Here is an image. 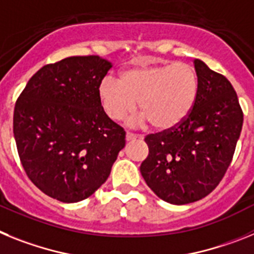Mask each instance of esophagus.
<instances>
[{
    "mask_svg": "<svg viewBox=\"0 0 254 254\" xmlns=\"http://www.w3.org/2000/svg\"><path fill=\"white\" fill-rule=\"evenodd\" d=\"M125 138H127V142H130V140H135L139 138V135L138 134H134V133H130V131H127V135H125Z\"/></svg>",
    "mask_w": 254,
    "mask_h": 254,
    "instance_id": "1",
    "label": "esophagus"
}]
</instances>
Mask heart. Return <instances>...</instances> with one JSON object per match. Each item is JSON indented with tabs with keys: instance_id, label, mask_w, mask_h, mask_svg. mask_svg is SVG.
Returning <instances> with one entry per match:
<instances>
[{
	"instance_id": "obj_1",
	"label": "heart",
	"mask_w": 254,
	"mask_h": 254,
	"mask_svg": "<svg viewBox=\"0 0 254 254\" xmlns=\"http://www.w3.org/2000/svg\"><path fill=\"white\" fill-rule=\"evenodd\" d=\"M198 92V75L188 64L134 66L121 72L120 80L106 76L98 84V98L110 119L123 120L139 102L143 114L134 121H149L160 131L174 129L188 118Z\"/></svg>"
}]
</instances>
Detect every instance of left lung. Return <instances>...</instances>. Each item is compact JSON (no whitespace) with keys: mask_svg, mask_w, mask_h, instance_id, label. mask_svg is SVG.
Returning <instances> with one entry per match:
<instances>
[{"mask_svg":"<svg viewBox=\"0 0 254 254\" xmlns=\"http://www.w3.org/2000/svg\"><path fill=\"white\" fill-rule=\"evenodd\" d=\"M199 92L193 111L171 130L144 138L149 153L140 173L154 194L173 204L208 195L233 160L243 111L230 81L194 60Z\"/></svg>","mask_w":254,"mask_h":254,"instance_id":"8db88e82","label":"left lung"}]
</instances>
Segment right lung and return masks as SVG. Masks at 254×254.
Wrapping results in <instances>:
<instances>
[{"mask_svg":"<svg viewBox=\"0 0 254 254\" xmlns=\"http://www.w3.org/2000/svg\"><path fill=\"white\" fill-rule=\"evenodd\" d=\"M111 69L100 56H72L33 75L17 98L14 135L33 184L74 203L107 180L125 147L124 129L106 115L98 84Z\"/></svg>","mask_w":254,"mask_h":254,"instance_id":"right-lung-1","label":"right lung"}]
</instances>
